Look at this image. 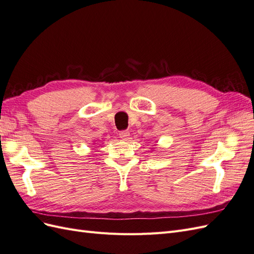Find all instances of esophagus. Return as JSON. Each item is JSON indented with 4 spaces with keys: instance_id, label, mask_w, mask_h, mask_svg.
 I'll return each instance as SVG.
<instances>
[{
    "instance_id": "esophagus-1",
    "label": "esophagus",
    "mask_w": 254,
    "mask_h": 254,
    "mask_svg": "<svg viewBox=\"0 0 254 254\" xmlns=\"http://www.w3.org/2000/svg\"><path fill=\"white\" fill-rule=\"evenodd\" d=\"M129 135H130V132L128 131V130H123V131L120 132V137L122 140H128L129 139Z\"/></svg>"
}]
</instances>
